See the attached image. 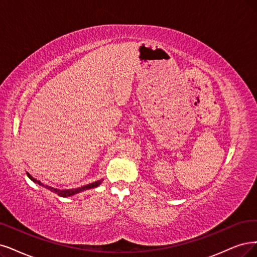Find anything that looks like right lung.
Listing matches in <instances>:
<instances>
[{
  "mask_svg": "<svg viewBox=\"0 0 257 257\" xmlns=\"http://www.w3.org/2000/svg\"><path fill=\"white\" fill-rule=\"evenodd\" d=\"M26 174H27V177L30 178L33 182H35V183H37V184H39V185H41V186H43V187L47 188V189H49V191L53 192L54 194H57V195L60 196V197H70V196H73V195H76V194H79V193H81V192H83V191H87V189H91V188L97 187V186L102 182V180H98V181H95V182H93V183L87 184V185L81 186V187H78V188H72V189H58V188H54V187L49 186V185H44V184H42V183L39 181V180H37V179L33 178V177H32L30 174H28V173H26Z\"/></svg>",
  "mask_w": 257,
  "mask_h": 257,
  "instance_id": "1",
  "label": "right lung"
}]
</instances>
